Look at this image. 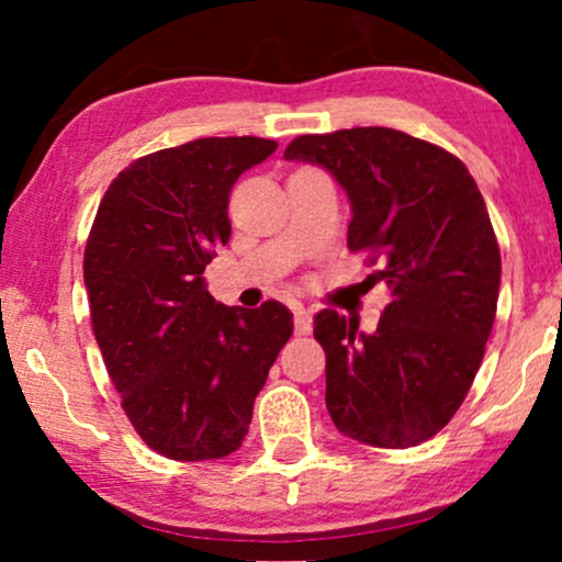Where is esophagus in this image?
I'll return each instance as SVG.
<instances>
[{
    "instance_id": "1",
    "label": "esophagus",
    "mask_w": 562,
    "mask_h": 562,
    "mask_svg": "<svg viewBox=\"0 0 562 562\" xmlns=\"http://www.w3.org/2000/svg\"><path fill=\"white\" fill-rule=\"evenodd\" d=\"M294 331L296 336L313 334V315H310L307 310H294Z\"/></svg>"
}]
</instances>
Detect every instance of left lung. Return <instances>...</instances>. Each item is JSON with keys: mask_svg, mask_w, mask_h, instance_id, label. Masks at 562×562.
Wrapping results in <instances>:
<instances>
[{"mask_svg": "<svg viewBox=\"0 0 562 562\" xmlns=\"http://www.w3.org/2000/svg\"><path fill=\"white\" fill-rule=\"evenodd\" d=\"M283 157L347 191V247L381 260L371 279L392 292L373 334L315 315L334 426L386 450L431 439L463 405L497 313L503 262L476 181L450 151L381 125L300 136Z\"/></svg>", "mask_w": 562, "mask_h": 562, "instance_id": "left-lung-1", "label": "left lung"}]
</instances>
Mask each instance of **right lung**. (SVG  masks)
<instances>
[{
    "mask_svg": "<svg viewBox=\"0 0 562 562\" xmlns=\"http://www.w3.org/2000/svg\"><path fill=\"white\" fill-rule=\"evenodd\" d=\"M276 147L210 136L151 151L99 202L83 252L91 326L125 415L170 460L239 450L255 397L294 331L281 302L226 307L204 281L231 236V187Z\"/></svg>",
    "mask_w": 562,
    "mask_h": 562,
    "instance_id": "right-lung-1",
    "label": "right lung"
}]
</instances>
